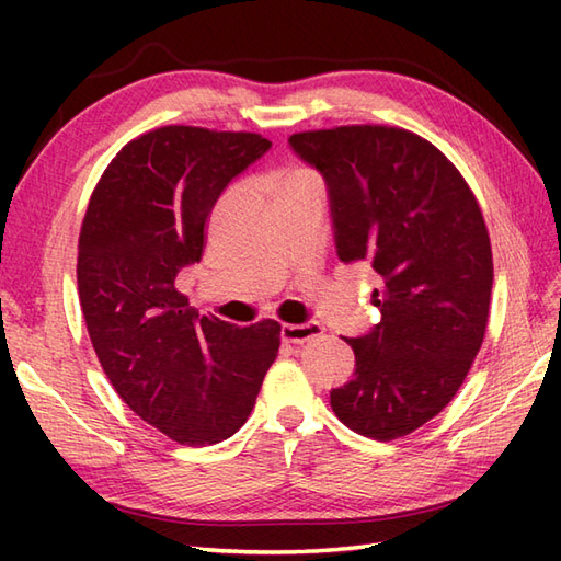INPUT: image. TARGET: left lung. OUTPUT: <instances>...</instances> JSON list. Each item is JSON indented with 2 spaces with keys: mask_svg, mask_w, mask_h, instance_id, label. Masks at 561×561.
<instances>
[{
  "mask_svg": "<svg viewBox=\"0 0 561 561\" xmlns=\"http://www.w3.org/2000/svg\"><path fill=\"white\" fill-rule=\"evenodd\" d=\"M267 149L253 133L151 129L111 161L81 224L79 304L103 371L129 410L183 446L233 436L279 352L277 320L236 325L175 289L202 257L224 187Z\"/></svg>",
  "mask_w": 561,
  "mask_h": 561,
  "instance_id": "left-lung-1",
  "label": "left lung"
}]
</instances>
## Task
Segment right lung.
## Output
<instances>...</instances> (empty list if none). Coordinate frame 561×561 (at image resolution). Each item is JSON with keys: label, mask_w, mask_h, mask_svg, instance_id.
I'll return each mask as SVG.
<instances>
[{"label": "right lung", "mask_w": 561, "mask_h": 561, "mask_svg": "<svg viewBox=\"0 0 561 561\" xmlns=\"http://www.w3.org/2000/svg\"><path fill=\"white\" fill-rule=\"evenodd\" d=\"M289 147L325 178L337 257L376 272L380 323L347 340L354 376L330 392L332 410L368 438L408 436L482 347L494 282L482 211L456 165L408 129H313Z\"/></svg>", "instance_id": "obj_1"}]
</instances>
